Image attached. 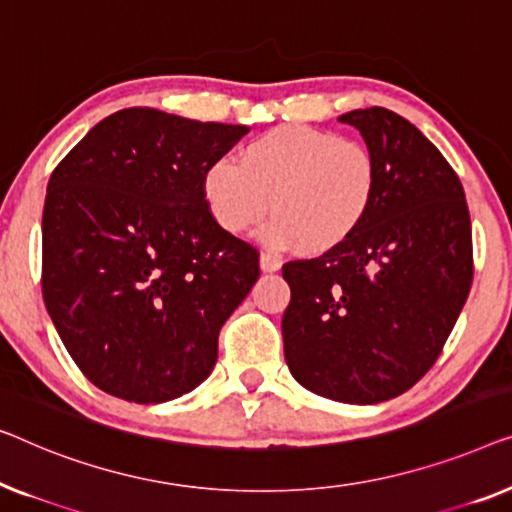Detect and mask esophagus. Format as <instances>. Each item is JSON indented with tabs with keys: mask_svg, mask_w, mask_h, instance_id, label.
Segmentation results:
<instances>
[{
	"mask_svg": "<svg viewBox=\"0 0 512 512\" xmlns=\"http://www.w3.org/2000/svg\"><path fill=\"white\" fill-rule=\"evenodd\" d=\"M259 266H262L264 273H276L280 269V259L271 253L259 255Z\"/></svg>",
	"mask_w": 512,
	"mask_h": 512,
	"instance_id": "esophagus-1",
	"label": "esophagus"
}]
</instances>
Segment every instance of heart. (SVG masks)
<instances>
[{"mask_svg":"<svg viewBox=\"0 0 512 512\" xmlns=\"http://www.w3.org/2000/svg\"><path fill=\"white\" fill-rule=\"evenodd\" d=\"M378 160L362 141L327 129L280 125L241 150L218 157L201 176V197L215 225L246 234L266 213L269 246L329 253L359 232L378 197Z\"/></svg>","mask_w":512,"mask_h":512,"instance_id":"obj_1","label":"heart"}]
</instances>
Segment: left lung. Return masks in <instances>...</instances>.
Returning <instances> with one entry per match:
<instances>
[{"mask_svg":"<svg viewBox=\"0 0 512 512\" xmlns=\"http://www.w3.org/2000/svg\"><path fill=\"white\" fill-rule=\"evenodd\" d=\"M378 160V197L359 232L283 266L285 362L299 385L343 403H380L431 369L473 280L471 218L448 160L383 106L343 113Z\"/></svg>","mask_w":512,"mask_h":512,"instance_id":"obj_1","label":"left lung"}]
</instances>
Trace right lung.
<instances>
[{
  "instance_id": "add662e5",
  "label": "right lung",
  "mask_w": 512,
  "mask_h": 512,
  "mask_svg": "<svg viewBox=\"0 0 512 512\" xmlns=\"http://www.w3.org/2000/svg\"><path fill=\"white\" fill-rule=\"evenodd\" d=\"M248 132L136 106L92 127L50 176L43 301L106 394L162 403L211 376L259 255L215 225L201 176Z\"/></svg>"
}]
</instances>
